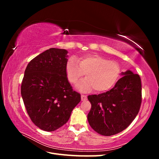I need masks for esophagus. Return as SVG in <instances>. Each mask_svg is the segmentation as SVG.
<instances>
[{"label":"esophagus","instance_id":"obj_1","mask_svg":"<svg viewBox=\"0 0 159 159\" xmlns=\"http://www.w3.org/2000/svg\"><path fill=\"white\" fill-rule=\"evenodd\" d=\"M81 101H85L87 100V95H81Z\"/></svg>","mask_w":159,"mask_h":159}]
</instances>
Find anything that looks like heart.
Masks as SVG:
<instances>
[{
  "mask_svg": "<svg viewBox=\"0 0 159 159\" xmlns=\"http://www.w3.org/2000/svg\"><path fill=\"white\" fill-rule=\"evenodd\" d=\"M66 75L70 82L75 84L84 74L86 78L77 84L81 92H89L93 89L97 92H105L111 89L117 81L121 68L117 61L108 60L98 54H86L78 61L74 57L68 60Z\"/></svg>",
  "mask_w": 159,
  "mask_h": 159,
  "instance_id": "obj_1",
  "label": "heart"
}]
</instances>
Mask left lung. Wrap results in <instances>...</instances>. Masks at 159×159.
Returning a JSON list of instances; mask_svg holds the SVG:
<instances>
[{"mask_svg": "<svg viewBox=\"0 0 159 159\" xmlns=\"http://www.w3.org/2000/svg\"><path fill=\"white\" fill-rule=\"evenodd\" d=\"M114 88L103 93L88 95L91 108L88 115L91 127L104 136H111L125 129L140 109L141 81L131 70L122 72Z\"/></svg>", "mask_w": 159, "mask_h": 159, "instance_id": "obj_1", "label": "left lung"}]
</instances>
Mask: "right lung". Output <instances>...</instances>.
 Listing matches in <instances>:
<instances>
[{
  "label": "right lung",
  "mask_w": 159,
  "mask_h": 159,
  "mask_svg": "<svg viewBox=\"0 0 159 159\" xmlns=\"http://www.w3.org/2000/svg\"><path fill=\"white\" fill-rule=\"evenodd\" d=\"M68 51L50 48L28 64L21 85V95L32 121L46 131H54L69 120L81 101L67 78Z\"/></svg>",
  "instance_id": "obj_1"
}]
</instances>
